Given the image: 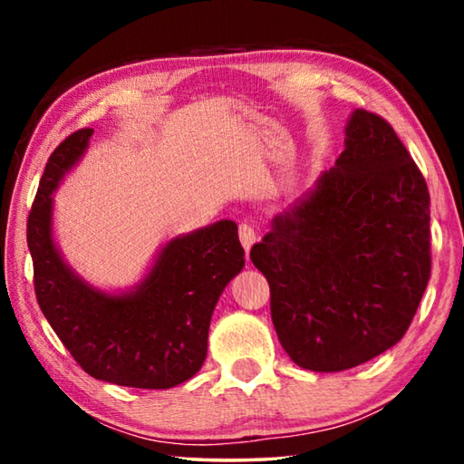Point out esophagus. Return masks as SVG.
<instances>
[{
  "mask_svg": "<svg viewBox=\"0 0 464 464\" xmlns=\"http://www.w3.org/2000/svg\"><path fill=\"white\" fill-rule=\"evenodd\" d=\"M239 241H241L243 249L249 251L251 246H254V243H256V231H254V227L247 225V223H241V225H239Z\"/></svg>",
  "mask_w": 464,
  "mask_h": 464,
  "instance_id": "1",
  "label": "esophagus"
}]
</instances>
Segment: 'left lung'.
Masks as SVG:
<instances>
[{"mask_svg": "<svg viewBox=\"0 0 464 464\" xmlns=\"http://www.w3.org/2000/svg\"><path fill=\"white\" fill-rule=\"evenodd\" d=\"M249 257L301 368L348 371L401 340L430 280V192L391 124L354 110L335 166L272 218Z\"/></svg>", "mask_w": 464, "mask_h": 464, "instance_id": "1", "label": "left lung"}]
</instances>
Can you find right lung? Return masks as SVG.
Here are the masks:
<instances>
[{
	"instance_id": "add662e5",
	"label": "right lung",
	"mask_w": 464,
	"mask_h": 464,
	"mask_svg": "<svg viewBox=\"0 0 464 464\" xmlns=\"http://www.w3.org/2000/svg\"><path fill=\"white\" fill-rule=\"evenodd\" d=\"M80 129L54 149L28 215L38 307L69 354L98 381L171 389L200 371L218 296L246 260L237 225L218 221L171 239L151 272L124 295L90 286L53 241V192L88 149Z\"/></svg>"
}]
</instances>
